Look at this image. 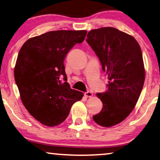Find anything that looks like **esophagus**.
Instances as JSON below:
<instances>
[{
    "label": "esophagus",
    "instance_id": "esophagus-1",
    "mask_svg": "<svg viewBox=\"0 0 160 160\" xmlns=\"http://www.w3.org/2000/svg\"><path fill=\"white\" fill-rule=\"evenodd\" d=\"M85 95L88 98H90L92 96V92H90V91H87V92H85Z\"/></svg>",
    "mask_w": 160,
    "mask_h": 160
}]
</instances>
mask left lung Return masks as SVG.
Here are the masks:
<instances>
[{"instance_id":"obj_1","label":"left lung","mask_w":160,"mask_h":160,"mask_svg":"<svg viewBox=\"0 0 160 160\" xmlns=\"http://www.w3.org/2000/svg\"><path fill=\"white\" fill-rule=\"evenodd\" d=\"M87 37L109 80L107 90L97 94L103 105L92 118L110 128L130 115L140 95L145 77L142 50L132 36L115 28L92 30Z\"/></svg>"}]
</instances>
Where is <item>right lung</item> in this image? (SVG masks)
<instances>
[{
  "instance_id": "1",
  "label": "right lung",
  "mask_w": 160,
  "mask_h": 160,
  "mask_svg": "<svg viewBox=\"0 0 160 160\" xmlns=\"http://www.w3.org/2000/svg\"><path fill=\"white\" fill-rule=\"evenodd\" d=\"M86 34V30L48 32L28 40L20 50L14 76L21 100L30 115L45 125L62 123L72 104L82 98L83 93L71 89L67 82L64 60Z\"/></svg>"
}]
</instances>
